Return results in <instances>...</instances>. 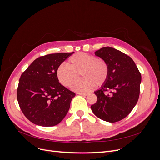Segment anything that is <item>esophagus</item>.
<instances>
[{
  "instance_id": "1",
  "label": "esophagus",
  "mask_w": 160,
  "mask_h": 160,
  "mask_svg": "<svg viewBox=\"0 0 160 160\" xmlns=\"http://www.w3.org/2000/svg\"><path fill=\"white\" fill-rule=\"evenodd\" d=\"M77 94L81 95H83V96H86V95H88V93H82V92H78Z\"/></svg>"
}]
</instances>
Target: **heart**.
<instances>
[{"instance_id":"b5f03b06","label":"heart","mask_w":160,"mask_h":160,"mask_svg":"<svg viewBox=\"0 0 160 160\" xmlns=\"http://www.w3.org/2000/svg\"><path fill=\"white\" fill-rule=\"evenodd\" d=\"M68 64H61L57 68V75L60 83L69 87L80 72L84 78L72 84L71 89L77 91H87L94 85L99 87L107 81L109 67L105 61L85 52H77L72 55Z\"/></svg>"}]
</instances>
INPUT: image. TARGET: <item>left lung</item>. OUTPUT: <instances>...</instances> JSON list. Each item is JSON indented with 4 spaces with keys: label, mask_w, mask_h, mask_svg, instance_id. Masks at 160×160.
<instances>
[{
    "label": "left lung",
    "mask_w": 160,
    "mask_h": 160,
    "mask_svg": "<svg viewBox=\"0 0 160 160\" xmlns=\"http://www.w3.org/2000/svg\"><path fill=\"white\" fill-rule=\"evenodd\" d=\"M109 67L107 81L94 92L97 102L91 106L93 113L105 122L123 119L136 105L142 75L133 59L113 47H105L95 52Z\"/></svg>",
    "instance_id": "obj_1"
}]
</instances>
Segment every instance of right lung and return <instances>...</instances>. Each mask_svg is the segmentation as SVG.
<instances>
[{
	"label": "right lung",
	"mask_w": 160,
	"mask_h": 160,
	"mask_svg": "<svg viewBox=\"0 0 160 160\" xmlns=\"http://www.w3.org/2000/svg\"><path fill=\"white\" fill-rule=\"evenodd\" d=\"M73 52L40 57L22 72L18 82L17 100L22 113L32 123L51 127L65 118L75 93L59 83L57 71Z\"/></svg>",
	"instance_id": "1"
}]
</instances>
